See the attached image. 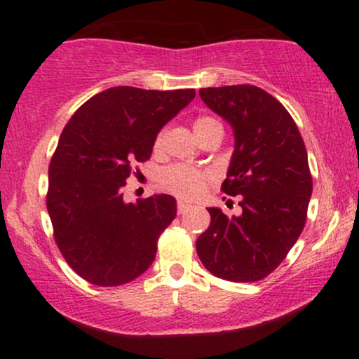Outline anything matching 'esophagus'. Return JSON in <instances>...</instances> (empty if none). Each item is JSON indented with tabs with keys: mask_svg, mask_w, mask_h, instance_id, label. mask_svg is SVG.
<instances>
[{
	"mask_svg": "<svg viewBox=\"0 0 359 359\" xmlns=\"http://www.w3.org/2000/svg\"><path fill=\"white\" fill-rule=\"evenodd\" d=\"M189 211H191V205H189V204H185V203L177 204V212H179V214H185Z\"/></svg>",
	"mask_w": 359,
	"mask_h": 359,
	"instance_id": "1",
	"label": "esophagus"
}]
</instances>
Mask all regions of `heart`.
Here are the masks:
<instances>
[{"label": "heart", "mask_w": 359, "mask_h": 359, "mask_svg": "<svg viewBox=\"0 0 359 359\" xmlns=\"http://www.w3.org/2000/svg\"><path fill=\"white\" fill-rule=\"evenodd\" d=\"M221 123L217 119L211 116H199L194 121V133L197 135V138H203L204 135H208L209 131L214 130V128H219ZM163 145V131H160L156 135L154 148L155 150H160ZM160 184L167 189L168 192L175 194L180 199H196L201 194L204 192L205 185L211 180V174L205 170H197V168H191L185 165H172L167 167L165 170L160 174Z\"/></svg>", "instance_id": "b5f03b06"}]
</instances>
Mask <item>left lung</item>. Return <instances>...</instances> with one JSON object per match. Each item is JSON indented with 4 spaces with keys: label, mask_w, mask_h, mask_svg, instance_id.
<instances>
[{
    "label": "left lung",
    "mask_w": 359,
    "mask_h": 359,
    "mask_svg": "<svg viewBox=\"0 0 359 359\" xmlns=\"http://www.w3.org/2000/svg\"><path fill=\"white\" fill-rule=\"evenodd\" d=\"M199 96L233 128L234 151L221 191L241 196V216L209 208L211 224L197 238L203 265L217 278L269 277L299 240L312 194L307 150L282 102L257 86L205 88Z\"/></svg>",
    "instance_id": "obj_1"
}]
</instances>
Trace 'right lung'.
I'll return each mask as SVG.
<instances>
[{"mask_svg": "<svg viewBox=\"0 0 359 359\" xmlns=\"http://www.w3.org/2000/svg\"><path fill=\"white\" fill-rule=\"evenodd\" d=\"M194 97V89L118 86L69 119L48 165L47 211L62 257L79 277L116 287L151 265L177 203L167 194L125 203L123 187L135 163L151 156L158 131Z\"/></svg>", "mask_w": 359, "mask_h": 359, "instance_id": "obj_1", "label": "right lung"}]
</instances>
